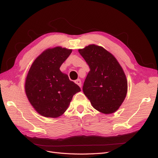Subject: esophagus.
Returning a JSON list of instances; mask_svg holds the SVG:
<instances>
[{"label": "esophagus", "mask_w": 158, "mask_h": 158, "mask_svg": "<svg viewBox=\"0 0 158 158\" xmlns=\"http://www.w3.org/2000/svg\"><path fill=\"white\" fill-rule=\"evenodd\" d=\"M74 82H75L76 84H78L80 87L82 86V82H81V80H80V79H78V80H75Z\"/></svg>", "instance_id": "esophagus-1"}]
</instances>
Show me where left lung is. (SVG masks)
Instances as JSON below:
<instances>
[{
	"instance_id": "obj_1",
	"label": "left lung",
	"mask_w": 158,
	"mask_h": 158,
	"mask_svg": "<svg viewBox=\"0 0 158 158\" xmlns=\"http://www.w3.org/2000/svg\"><path fill=\"white\" fill-rule=\"evenodd\" d=\"M90 70L83 92L94 109L104 114L115 112L125 100L127 80L120 64L111 52L94 44L78 50Z\"/></svg>"
}]
</instances>
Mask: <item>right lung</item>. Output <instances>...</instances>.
Segmentation results:
<instances>
[{
  "instance_id": "right-lung-1",
  "label": "right lung",
  "mask_w": 158,
  "mask_h": 158,
  "mask_svg": "<svg viewBox=\"0 0 158 158\" xmlns=\"http://www.w3.org/2000/svg\"><path fill=\"white\" fill-rule=\"evenodd\" d=\"M73 51L56 47L45 50L33 61L25 82L26 96L41 115L56 118L68 109L80 88L60 67Z\"/></svg>"
}]
</instances>
